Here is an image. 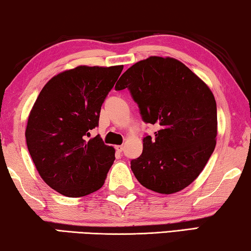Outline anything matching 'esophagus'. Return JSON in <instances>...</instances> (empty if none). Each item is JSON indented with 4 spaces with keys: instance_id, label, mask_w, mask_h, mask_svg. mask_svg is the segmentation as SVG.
<instances>
[{
    "instance_id": "1",
    "label": "esophagus",
    "mask_w": 251,
    "mask_h": 251,
    "mask_svg": "<svg viewBox=\"0 0 251 251\" xmlns=\"http://www.w3.org/2000/svg\"><path fill=\"white\" fill-rule=\"evenodd\" d=\"M123 148H125V147H123L122 145H121V146H115V150H117L119 152H121L123 151Z\"/></svg>"
}]
</instances>
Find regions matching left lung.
<instances>
[{
    "mask_svg": "<svg viewBox=\"0 0 251 251\" xmlns=\"http://www.w3.org/2000/svg\"><path fill=\"white\" fill-rule=\"evenodd\" d=\"M128 88L143 120L159 129L144 138L131 170L145 188L163 195L197 179L216 146V101L209 87L173 57L150 56L130 67L115 85Z\"/></svg>",
    "mask_w": 251,
    "mask_h": 251,
    "instance_id": "obj_1",
    "label": "left lung"
}]
</instances>
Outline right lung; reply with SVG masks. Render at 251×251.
<instances>
[{
  "label": "right lung",
  "mask_w": 251,
  "mask_h": 251,
  "mask_svg": "<svg viewBox=\"0 0 251 251\" xmlns=\"http://www.w3.org/2000/svg\"><path fill=\"white\" fill-rule=\"evenodd\" d=\"M123 65H79L47 81L29 113L26 141L32 162L46 184L67 197H82L103 187L115 150L100 136L101 104Z\"/></svg>",
  "instance_id": "1"
}]
</instances>
